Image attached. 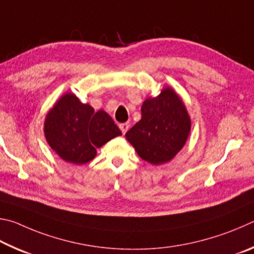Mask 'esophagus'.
<instances>
[{
    "mask_svg": "<svg viewBox=\"0 0 254 254\" xmlns=\"http://www.w3.org/2000/svg\"><path fill=\"white\" fill-rule=\"evenodd\" d=\"M119 128H120V130H122L123 134H126V131L128 130V128H129V124H128V123L120 124L119 125Z\"/></svg>",
    "mask_w": 254,
    "mask_h": 254,
    "instance_id": "obj_1",
    "label": "esophagus"
}]
</instances>
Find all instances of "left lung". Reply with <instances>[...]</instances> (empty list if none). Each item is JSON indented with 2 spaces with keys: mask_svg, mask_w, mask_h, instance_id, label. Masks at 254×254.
Returning <instances> with one entry per match:
<instances>
[{
  "mask_svg": "<svg viewBox=\"0 0 254 254\" xmlns=\"http://www.w3.org/2000/svg\"><path fill=\"white\" fill-rule=\"evenodd\" d=\"M190 120L181 98L171 88L141 106V119L126 132L137 154L154 165L166 163L183 147Z\"/></svg>",
  "mask_w": 254,
  "mask_h": 254,
  "instance_id": "left-lung-1",
  "label": "left lung"
}]
</instances>
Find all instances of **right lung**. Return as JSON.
<instances>
[{
  "mask_svg": "<svg viewBox=\"0 0 254 254\" xmlns=\"http://www.w3.org/2000/svg\"><path fill=\"white\" fill-rule=\"evenodd\" d=\"M44 135L64 161L82 165L96 156V148L120 136L122 131L104 110L95 113L73 93H65L48 114Z\"/></svg>",
  "mask_w": 254,
  "mask_h": 254,
  "instance_id": "add662e5",
  "label": "right lung"
}]
</instances>
